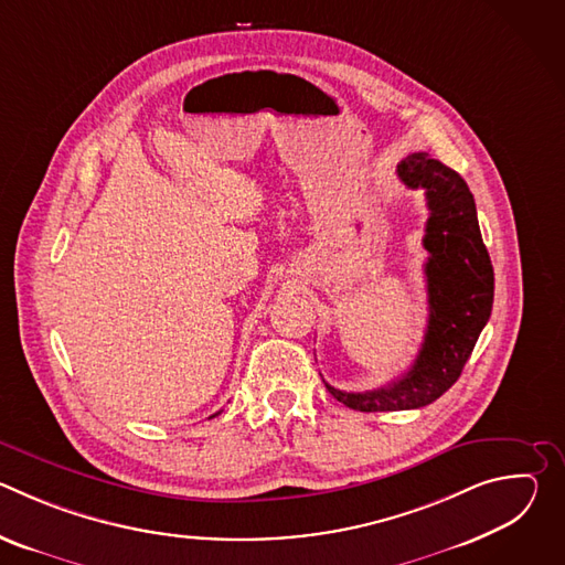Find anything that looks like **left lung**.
Masks as SVG:
<instances>
[{
	"mask_svg": "<svg viewBox=\"0 0 565 565\" xmlns=\"http://www.w3.org/2000/svg\"><path fill=\"white\" fill-rule=\"evenodd\" d=\"M407 188L425 190L429 218L423 246L429 321L425 342L407 373L366 393H347L327 382L342 405L355 412L420 409L438 399L462 373L494 303V268L482 244L476 203L462 177L427 153L397 166Z\"/></svg>",
	"mask_w": 565,
	"mask_h": 565,
	"instance_id": "8db88e82",
	"label": "left lung"
}]
</instances>
